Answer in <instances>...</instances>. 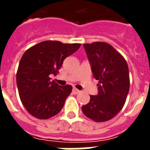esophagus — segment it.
Returning a JSON list of instances; mask_svg holds the SVG:
<instances>
[{
	"mask_svg": "<svg viewBox=\"0 0 150 150\" xmlns=\"http://www.w3.org/2000/svg\"><path fill=\"white\" fill-rule=\"evenodd\" d=\"M72 92L74 94V95H76V94L79 93V90H78L77 88H73Z\"/></svg>",
	"mask_w": 150,
	"mask_h": 150,
	"instance_id": "obj_1",
	"label": "esophagus"
}]
</instances>
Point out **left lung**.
Listing matches in <instances>:
<instances>
[{"label":"left lung","mask_w":150,"mask_h":150,"mask_svg":"<svg viewBox=\"0 0 150 150\" xmlns=\"http://www.w3.org/2000/svg\"><path fill=\"white\" fill-rule=\"evenodd\" d=\"M91 71L98 80V94L90 95L82 107L85 116L95 122L111 120L124 107L130 87L129 71L124 57L105 42L83 44Z\"/></svg>","instance_id":"left-lung-1"}]
</instances>
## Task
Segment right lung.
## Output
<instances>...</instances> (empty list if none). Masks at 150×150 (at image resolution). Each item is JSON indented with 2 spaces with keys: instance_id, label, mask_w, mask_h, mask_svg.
<instances>
[{
  "instance_id": "add662e5",
  "label": "right lung",
  "mask_w": 150,
  "mask_h": 150,
  "mask_svg": "<svg viewBox=\"0 0 150 150\" xmlns=\"http://www.w3.org/2000/svg\"><path fill=\"white\" fill-rule=\"evenodd\" d=\"M80 46L46 40L25 52L17 70L16 83L21 101L31 116L47 120L62 109L73 87L59 86L50 76L56 75L65 58Z\"/></svg>"
}]
</instances>
